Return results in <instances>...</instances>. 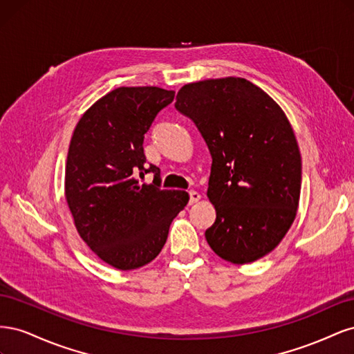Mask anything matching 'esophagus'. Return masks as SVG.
I'll return each instance as SVG.
<instances>
[{"instance_id":"34e87169","label":"esophagus","mask_w":354,"mask_h":354,"mask_svg":"<svg viewBox=\"0 0 354 354\" xmlns=\"http://www.w3.org/2000/svg\"><path fill=\"white\" fill-rule=\"evenodd\" d=\"M199 199H201V195L198 194L196 190L189 192V203H190V205H194V203H196Z\"/></svg>"}]
</instances>
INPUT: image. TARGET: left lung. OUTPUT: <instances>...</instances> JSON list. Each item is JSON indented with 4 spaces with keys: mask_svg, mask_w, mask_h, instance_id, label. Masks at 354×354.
I'll list each match as a JSON object with an SVG mask.
<instances>
[{
    "mask_svg": "<svg viewBox=\"0 0 354 354\" xmlns=\"http://www.w3.org/2000/svg\"><path fill=\"white\" fill-rule=\"evenodd\" d=\"M176 100L212 158L207 195L217 216L205 230L208 245L234 264L261 259L291 227L301 192V155L286 115L234 77L187 84Z\"/></svg>",
    "mask_w": 354,
    "mask_h": 354,
    "instance_id": "obj_1",
    "label": "left lung"
}]
</instances>
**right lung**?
<instances>
[{
  "label": "right lung",
  "mask_w": 354,
  "mask_h": 354,
  "mask_svg": "<svg viewBox=\"0 0 354 354\" xmlns=\"http://www.w3.org/2000/svg\"><path fill=\"white\" fill-rule=\"evenodd\" d=\"M159 87H120L82 115L66 160L65 195L80 236L120 270L151 263L183 209L185 190L160 189V171L147 164L145 134L174 100ZM154 174L151 185L144 176Z\"/></svg>",
  "instance_id": "1"
}]
</instances>
